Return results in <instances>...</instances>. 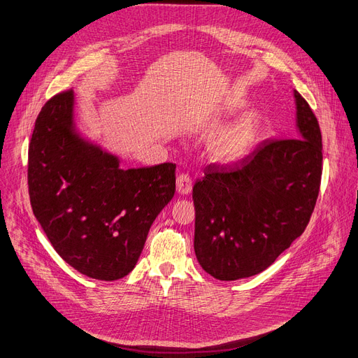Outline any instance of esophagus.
Listing matches in <instances>:
<instances>
[{
  "mask_svg": "<svg viewBox=\"0 0 358 358\" xmlns=\"http://www.w3.org/2000/svg\"><path fill=\"white\" fill-rule=\"evenodd\" d=\"M193 182L187 174H180L177 177V192L180 194H189L192 192Z\"/></svg>",
  "mask_w": 358,
  "mask_h": 358,
  "instance_id": "obj_1",
  "label": "esophagus"
}]
</instances>
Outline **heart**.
Segmentation results:
<instances>
[{
    "label": "heart",
    "mask_w": 358,
    "mask_h": 358,
    "mask_svg": "<svg viewBox=\"0 0 358 358\" xmlns=\"http://www.w3.org/2000/svg\"><path fill=\"white\" fill-rule=\"evenodd\" d=\"M248 103L243 99H230L224 104L222 110L202 125L205 134L215 132L226 122V119L246 109ZM261 116L257 112H248L237 121L224 127L210 138L208 155L210 161L218 165H237L254 152L259 140Z\"/></svg>",
    "instance_id": "1"
}]
</instances>
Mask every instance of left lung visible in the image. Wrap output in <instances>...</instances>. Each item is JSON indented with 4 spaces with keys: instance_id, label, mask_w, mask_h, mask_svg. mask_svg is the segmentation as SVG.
Wrapping results in <instances>:
<instances>
[{
    "instance_id": "obj_1",
    "label": "left lung",
    "mask_w": 358,
    "mask_h": 358,
    "mask_svg": "<svg viewBox=\"0 0 358 358\" xmlns=\"http://www.w3.org/2000/svg\"><path fill=\"white\" fill-rule=\"evenodd\" d=\"M295 138L261 144L233 168L209 166L193 187L194 254L222 282L255 275L303 233L322 180V132L294 90Z\"/></svg>"
}]
</instances>
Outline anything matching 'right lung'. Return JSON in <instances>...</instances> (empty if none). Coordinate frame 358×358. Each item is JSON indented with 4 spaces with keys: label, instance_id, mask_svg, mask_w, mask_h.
Returning <instances> with one entry per match:
<instances>
[{
    "label": "right lung",
    "instance_id": "add662e5",
    "mask_svg": "<svg viewBox=\"0 0 358 358\" xmlns=\"http://www.w3.org/2000/svg\"><path fill=\"white\" fill-rule=\"evenodd\" d=\"M73 90L39 112L28 157L34 215L76 271L112 282L132 271L159 213L176 193V164L122 169L78 129Z\"/></svg>",
    "mask_w": 358,
    "mask_h": 358
}]
</instances>
